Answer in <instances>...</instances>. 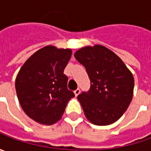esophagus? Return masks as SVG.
<instances>
[{
    "label": "esophagus",
    "mask_w": 151,
    "mask_h": 151,
    "mask_svg": "<svg viewBox=\"0 0 151 151\" xmlns=\"http://www.w3.org/2000/svg\"><path fill=\"white\" fill-rule=\"evenodd\" d=\"M80 92H81V90L80 89H76V91H74V93H75V95H76V96H77L80 94Z\"/></svg>",
    "instance_id": "obj_1"
}]
</instances>
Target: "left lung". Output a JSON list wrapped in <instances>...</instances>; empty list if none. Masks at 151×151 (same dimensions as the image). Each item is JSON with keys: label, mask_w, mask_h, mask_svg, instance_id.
I'll return each mask as SVG.
<instances>
[{"label": "left lung", "mask_w": 151, "mask_h": 151, "mask_svg": "<svg viewBox=\"0 0 151 151\" xmlns=\"http://www.w3.org/2000/svg\"><path fill=\"white\" fill-rule=\"evenodd\" d=\"M74 56L85 66L91 83L88 92L77 96L86 118L98 126L115 123L132 101L133 74L118 55L101 44L85 46Z\"/></svg>", "instance_id": "1"}]
</instances>
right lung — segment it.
<instances>
[{"mask_svg": "<svg viewBox=\"0 0 151 151\" xmlns=\"http://www.w3.org/2000/svg\"><path fill=\"white\" fill-rule=\"evenodd\" d=\"M71 54L70 49L47 45L27 60L16 77L21 107L38 124L51 125L58 122L68 101L75 96L67 89L68 77L64 74Z\"/></svg>", "mask_w": 151, "mask_h": 151, "instance_id": "right-lung-1", "label": "right lung"}]
</instances>
